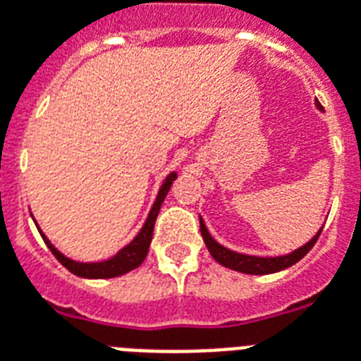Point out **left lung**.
I'll return each mask as SVG.
<instances>
[{"label":"left lung","instance_id":"left-lung-1","mask_svg":"<svg viewBox=\"0 0 361 361\" xmlns=\"http://www.w3.org/2000/svg\"><path fill=\"white\" fill-rule=\"evenodd\" d=\"M200 230L201 235H203V241H205L207 248H209V252H211L212 258L216 259L220 265H224V267L241 271V273H247V275H269V273H276V271H282L286 269V267H290V265L298 264V262L314 247V243L318 241V237L322 233V228H320V231L312 237L311 241L307 243V245H303L301 248H298V250H294L292 254H288V256L258 258V256H247V254L233 252V250H228L226 247L219 245V243L212 239L211 233L207 231L205 224H203V220L201 219Z\"/></svg>","mask_w":361,"mask_h":361}]
</instances>
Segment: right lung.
<instances>
[{
  "label": "right lung",
  "instance_id": "obj_1",
  "mask_svg": "<svg viewBox=\"0 0 361 361\" xmlns=\"http://www.w3.org/2000/svg\"><path fill=\"white\" fill-rule=\"evenodd\" d=\"M177 178V173H171L169 177L166 178V183L161 184L160 194L156 197L154 205L150 209L149 212V219L142 226V230L139 231V235L133 239V241L120 250L116 256H113L111 259H105V262H97V264H80V262H73V259L66 258L63 254H60L56 250L47 237L43 235V231H41V237L47 243V247L50 248V252L54 254L56 259L60 262L63 267L71 271L73 275L77 276H85V279H113V276H120L128 273V271H133L135 267L142 264V259L147 258V252H149L150 241H152V231H154V222L156 216H158V212H160V207L166 200L167 192L171 188L173 180Z\"/></svg>",
  "mask_w": 361,
  "mask_h": 361
}]
</instances>
